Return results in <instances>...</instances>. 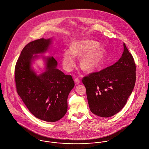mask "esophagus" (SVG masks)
<instances>
[{
	"label": "esophagus",
	"mask_w": 149,
	"mask_h": 149,
	"mask_svg": "<svg viewBox=\"0 0 149 149\" xmlns=\"http://www.w3.org/2000/svg\"><path fill=\"white\" fill-rule=\"evenodd\" d=\"M74 82H75V83L76 84H79L81 83L80 79H79V78H76L74 79Z\"/></svg>",
	"instance_id": "esophagus-1"
}]
</instances>
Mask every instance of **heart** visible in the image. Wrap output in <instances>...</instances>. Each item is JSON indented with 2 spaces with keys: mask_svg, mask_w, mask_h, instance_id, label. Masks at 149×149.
<instances>
[{
  "mask_svg": "<svg viewBox=\"0 0 149 149\" xmlns=\"http://www.w3.org/2000/svg\"><path fill=\"white\" fill-rule=\"evenodd\" d=\"M99 44L93 40H84L73 42L70 49H66L63 53V65L68 71H71L76 64L75 56H80V63L85 70H93L100 67L103 55Z\"/></svg>",
  "mask_w": 149,
  "mask_h": 149,
  "instance_id": "1",
  "label": "heart"
}]
</instances>
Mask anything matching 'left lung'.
<instances>
[{
  "label": "left lung",
  "instance_id": "obj_1",
  "mask_svg": "<svg viewBox=\"0 0 149 149\" xmlns=\"http://www.w3.org/2000/svg\"><path fill=\"white\" fill-rule=\"evenodd\" d=\"M121 57L114 64L82 79L91 112L109 118L125 105L136 81V65L133 56L123 44Z\"/></svg>",
  "mask_w": 149,
  "mask_h": 149
}]
</instances>
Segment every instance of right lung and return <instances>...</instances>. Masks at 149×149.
Returning a JSON list of instances; mask_svg holds the SVG:
<instances>
[{
    "instance_id": "add662e5",
    "label": "right lung",
    "mask_w": 149,
    "mask_h": 149,
    "mask_svg": "<svg viewBox=\"0 0 149 149\" xmlns=\"http://www.w3.org/2000/svg\"><path fill=\"white\" fill-rule=\"evenodd\" d=\"M51 41V38H42L28 44L15 67L18 95L32 115L48 122L58 121L65 115L67 98L75 85L71 75H65L56 68L58 62L53 56L44 57V72L37 75L32 69V61L38 57L37 54L47 51Z\"/></svg>"
}]
</instances>
